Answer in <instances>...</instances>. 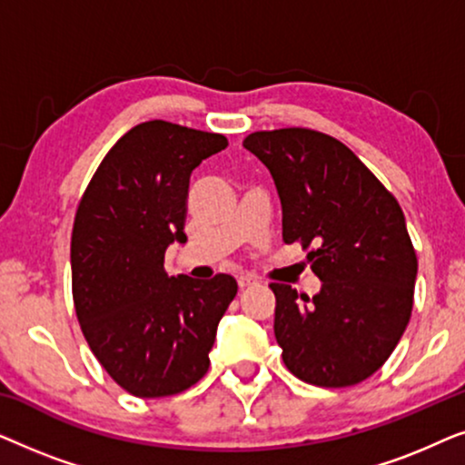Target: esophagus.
Instances as JSON below:
<instances>
[{"instance_id": "1", "label": "esophagus", "mask_w": 465, "mask_h": 465, "mask_svg": "<svg viewBox=\"0 0 465 465\" xmlns=\"http://www.w3.org/2000/svg\"><path fill=\"white\" fill-rule=\"evenodd\" d=\"M237 283H239V288H241V290H245V288H250V285H256V283H258V279L253 277V275H239Z\"/></svg>"}]
</instances>
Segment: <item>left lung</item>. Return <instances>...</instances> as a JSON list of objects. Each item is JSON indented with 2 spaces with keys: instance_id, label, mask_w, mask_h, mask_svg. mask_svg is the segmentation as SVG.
Instances as JSON below:
<instances>
[{
  "instance_id": "8db88e82",
  "label": "left lung",
  "mask_w": 465,
  "mask_h": 465,
  "mask_svg": "<svg viewBox=\"0 0 465 465\" xmlns=\"http://www.w3.org/2000/svg\"><path fill=\"white\" fill-rule=\"evenodd\" d=\"M271 171L283 241H301L322 282L313 298L275 292V339L304 383L349 387L385 364L409 326L417 279L402 209L339 139L311 129L258 131L243 139Z\"/></svg>"
}]
</instances>
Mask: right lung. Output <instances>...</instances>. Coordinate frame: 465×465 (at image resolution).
Instances as JSON below:
<instances>
[{
    "instance_id": "add662e5",
    "label": "right lung",
    "mask_w": 465,
    "mask_h": 465,
    "mask_svg": "<svg viewBox=\"0 0 465 465\" xmlns=\"http://www.w3.org/2000/svg\"><path fill=\"white\" fill-rule=\"evenodd\" d=\"M228 145L220 133L164 120L133 126L94 171L75 212L72 290L84 339L137 398L173 396L209 368L215 330L237 296L231 275L169 277L164 252L186 243L190 173Z\"/></svg>"
}]
</instances>
